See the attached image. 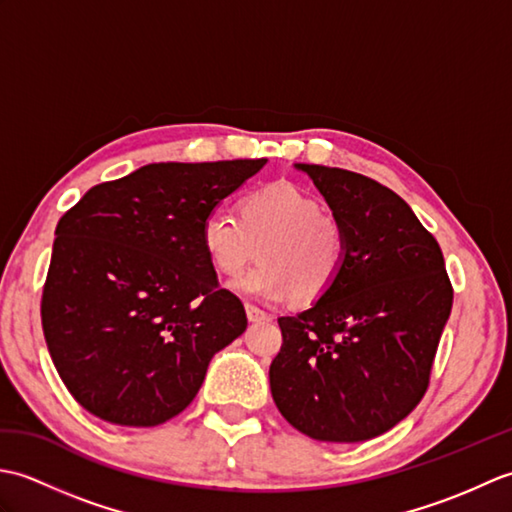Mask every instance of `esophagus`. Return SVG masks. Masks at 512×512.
Instances as JSON below:
<instances>
[{
	"mask_svg": "<svg viewBox=\"0 0 512 512\" xmlns=\"http://www.w3.org/2000/svg\"><path fill=\"white\" fill-rule=\"evenodd\" d=\"M246 317L248 321H266L268 319V312H264L262 308H257L255 303H246Z\"/></svg>",
	"mask_w": 512,
	"mask_h": 512,
	"instance_id": "1",
	"label": "esophagus"
}]
</instances>
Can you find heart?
I'll use <instances>...</instances> for the list:
<instances>
[{
    "instance_id": "heart-1",
    "label": "heart",
    "mask_w": 512,
    "mask_h": 512,
    "mask_svg": "<svg viewBox=\"0 0 512 512\" xmlns=\"http://www.w3.org/2000/svg\"><path fill=\"white\" fill-rule=\"evenodd\" d=\"M200 244L215 273L228 279L242 275L259 248L262 264L235 290L268 303H312L328 295L347 255L341 224L310 193L284 180L246 193L239 220L211 211L202 220Z\"/></svg>"
}]
</instances>
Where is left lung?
I'll use <instances>...</instances> for the list:
<instances>
[{
	"mask_svg": "<svg viewBox=\"0 0 512 512\" xmlns=\"http://www.w3.org/2000/svg\"><path fill=\"white\" fill-rule=\"evenodd\" d=\"M345 233L328 295L279 317L270 391L292 427L321 442H363L407 418L429 387L453 306L440 244L409 204L361 173L297 165Z\"/></svg>",
	"mask_w": 512,
	"mask_h": 512,
	"instance_id": "left-lung-1",
	"label": "left lung"
}]
</instances>
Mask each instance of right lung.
<instances>
[{
	"label": "right lung",
	"mask_w": 512,
	"mask_h": 512,
	"mask_svg": "<svg viewBox=\"0 0 512 512\" xmlns=\"http://www.w3.org/2000/svg\"><path fill=\"white\" fill-rule=\"evenodd\" d=\"M259 160L156 162L92 187L54 231L41 295L52 363L83 409L156 427L191 405L215 352L246 330L200 226Z\"/></svg>",
	"instance_id": "obj_1"
}]
</instances>
